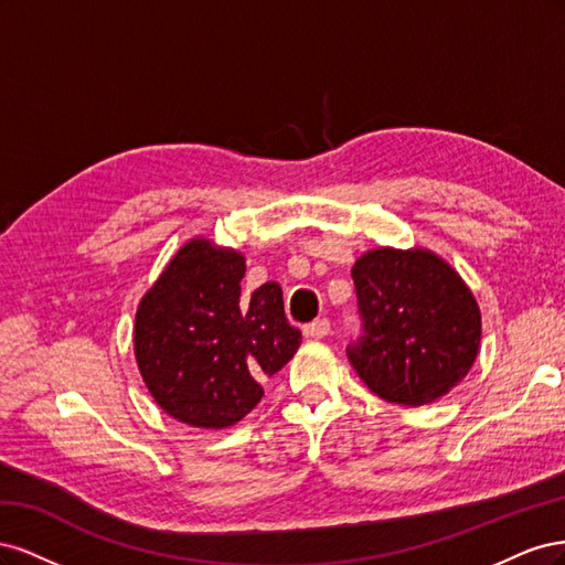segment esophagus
I'll use <instances>...</instances> for the list:
<instances>
[{
    "label": "esophagus",
    "instance_id": "1",
    "mask_svg": "<svg viewBox=\"0 0 565 565\" xmlns=\"http://www.w3.org/2000/svg\"><path fill=\"white\" fill-rule=\"evenodd\" d=\"M303 334L309 339H322L330 334V320L328 318H318L309 324H303Z\"/></svg>",
    "mask_w": 565,
    "mask_h": 565
}]
</instances>
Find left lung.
I'll return each instance as SVG.
<instances>
[{
	"label": "left lung",
	"instance_id": "1",
	"mask_svg": "<svg viewBox=\"0 0 565 565\" xmlns=\"http://www.w3.org/2000/svg\"><path fill=\"white\" fill-rule=\"evenodd\" d=\"M351 276L363 334L347 355L370 391L419 407L467 377L481 347V311L450 264L429 249L377 247Z\"/></svg>",
	"mask_w": 565,
	"mask_h": 565
}]
</instances>
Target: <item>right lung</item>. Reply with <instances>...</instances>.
<instances>
[{"mask_svg": "<svg viewBox=\"0 0 565 565\" xmlns=\"http://www.w3.org/2000/svg\"><path fill=\"white\" fill-rule=\"evenodd\" d=\"M245 256L204 237L185 243L136 311L134 353L150 396L188 426L226 429L262 401V380L287 365L301 332L282 289L241 297Z\"/></svg>", "mask_w": 565, "mask_h": 565, "instance_id": "right-lung-1", "label": "right lung"}]
</instances>
